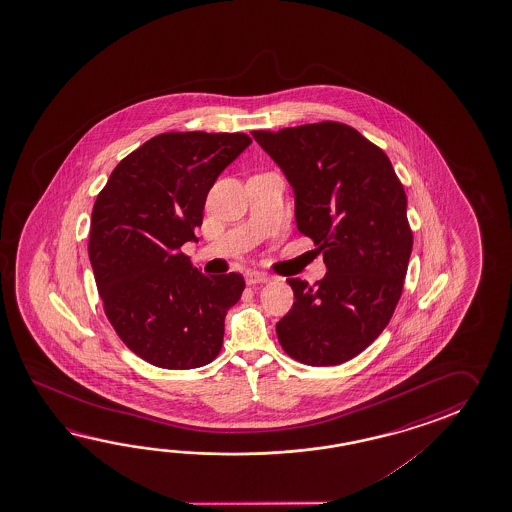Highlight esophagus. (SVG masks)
Masks as SVG:
<instances>
[{
  "mask_svg": "<svg viewBox=\"0 0 512 512\" xmlns=\"http://www.w3.org/2000/svg\"><path fill=\"white\" fill-rule=\"evenodd\" d=\"M245 280H247V283H249V285H258V283L269 282L271 278H269L267 274H263V272L251 271L245 274Z\"/></svg>",
  "mask_w": 512,
  "mask_h": 512,
  "instance_id": "obj_1",
  "label": "esophagus"
}]
</instances>
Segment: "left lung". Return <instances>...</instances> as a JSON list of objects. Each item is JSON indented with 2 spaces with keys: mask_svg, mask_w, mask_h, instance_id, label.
Listing matches in <instances>:
<instances>
[{
  "mask_svg": "<svg viewBox=\"0 0 512 512\" xmlns=\"http://www.w3.org/2000/svg\"><path fill=\"white\" fill-rule=\"evenodd\" d=\"M293 186L298 230L324 254L326 276L289 278L291 311L276 324L283 351L309 366L357 357L401 298L412 230L386 153L340 122L252 131Z\"/></svg>",
  "mask_w": 512,
  "mask_h": 512,
  "instance_id": "8db88e82",
  "label": "left lung"
}]
</instances>
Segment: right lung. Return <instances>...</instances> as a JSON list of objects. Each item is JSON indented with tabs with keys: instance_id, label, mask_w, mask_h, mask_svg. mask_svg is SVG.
<instances>
[{
	"instance_id": "obj_1",
	"label": "right lung",
	"mask_w": 512,
	"mask_h": 512,
	"mask_svg": "<svg viewBox=\"0 0 512 512\" xmlns=\"http://www.w3.org/2000/svg\"><path fill=\"white\" fill-rule=\"evenodd\" d=\"M245 133H163L122 159L98 194L89 261L120 340L164 370L218 357L238 272L207 276L179 251L197 241L208 190L251 144Z\"/></svg>"
}]
</instances>
